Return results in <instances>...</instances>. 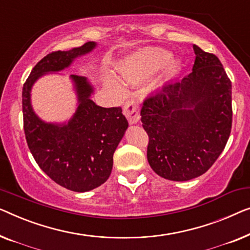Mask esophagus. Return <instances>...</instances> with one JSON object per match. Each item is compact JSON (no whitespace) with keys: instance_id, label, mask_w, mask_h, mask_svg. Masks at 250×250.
Instances as JSON below:
<instances>
[{"instance_id":"esophagus-1","label":"esophagus","mask_w":250,"mask_h":250,"mask_svg":"<svg viewBox=\"0 0 250 250\" xmlns=\"http://www.w3.org/2000/svg\"><path fill=\"white\" fill-rule=\"evenodd\" d=\"M124 114L128 119L129 124H137L140 119V114L138 111V105L133 100H128L125 103Z\"/></svg>"}]
</instances>
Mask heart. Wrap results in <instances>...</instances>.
I'll list each match as a JSON object with an SVG mask.
<instances>
[{"mask_svg":"<svg viewBox=\"0 0 250 250\" xmlns=\"http://www.w3.org/2000/svg\"><path fill=\"white\" fill-rule=\"evenodd\" d=\"M170 54L161 48H145L126 60L119 66V71L124 78H136L145 76L160 68L168 61Z\"/></svg>","mask_w":250,"mask_h":250,"instance_id":"b5f03b06","label":"heart"}]
</instances>
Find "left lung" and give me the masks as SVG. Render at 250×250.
<instances>
[{
    "label": "left lung",
    "instance_id": "1",
    "mask_svg": "<svg viewBox=\"0 0 250 250\" xmlns=\"http://www.w3.org/2000/svg\"><path fill=\"white\" fill-rule=\"evenodd\" d=\"M192 47V71L146 97L140 111L150 167L172 181L205 173L223 152L232 126L231 80L216 55Z\"/></svg>",
    "mask_w": 250,
    "mask_h": 250
}]
</instances>
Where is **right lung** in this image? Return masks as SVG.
<instances>
[{"label":"right lung","mask_w":250,"mask_h":250,"mask_svg":"<svg viewBox=\"0 0 250 250\" xmlns=\"http://www.w3.org/2000/svg\"><path fill=\"white\" fill-rule=\"evenodd\" d=\"M95 45L87 42L73 50L44 56L31 70L22 88L23 130L35 161L56 184L78 192L91 190L110 177L114 150L128 128L122 108L98 106L89 98L93 87L85 77L72 75L79 98L75 117L64 125L45 124L31 108L30 89L38 77L63 70Z\"/></svg>","instance_id":"obj_1"}]
</instances>
